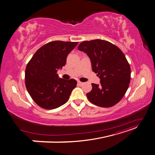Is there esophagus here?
Returning <instances> with one entry per match:
<instances>
[{
  "instance_id": "obj_1",
  "label": "esophagus",
  "mask_w": 155,
  "mask_h": 155,
  "mask_svg": "<svg viewBox=\"0 0 155 155\" xmlns=\"http://www.w3.org/2000/svg\"><path fill=\"white\" fill-rule=\"evenodd\" d=\"M78 85H82L83 84V82H81L80 81H78Z\"/></svg>"
}]
</instances>
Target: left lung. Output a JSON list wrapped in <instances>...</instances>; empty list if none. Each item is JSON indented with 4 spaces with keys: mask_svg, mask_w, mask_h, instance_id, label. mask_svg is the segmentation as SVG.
Instances as JSON below:
<instances>
[{
    "mask_svg": "<svg viewBox=\"0 0 155 155\" xmlns=\"http://www.w3.org/2000/svg\"><path fill=\"white\" fill-rule=\"evenodd\" d=\"M78 49L87 54L92 71L100 79V85L92 83V91L87 94L88 100L102 107L118 104L130 80V68L124 53L110 42L101 39L83 41Z\"/></svg>",
    "mask_w": 155,
    "mask_h": 155,
    "instance_id": "obj_1",
    "label": "left lung"
}]
</instances>
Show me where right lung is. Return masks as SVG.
<instances>
[{
    "label": "right lung",
    "mask_w": 155,
    "mask_h": 155,
    "mask_svg": "<svg viewBox=\"0 0 155 155\" xmlns=\"http://www.w3.org/2000/svg\"><path fill=\"white\" fill-rule=\"evenodd\" d=\"M78 42L55 41L37 50L28 63L25 84L29 94L39 107L54 109L64 105L77 81L65 80L57 74L67 61V58Z\"/></svg>",
    "instance_id": "obj_1"
}]
</instances>
